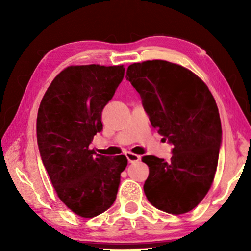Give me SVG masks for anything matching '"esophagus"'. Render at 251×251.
<instances>
[{"label":"esophagus","mask_w":251,"mask_h":251,"mask_svg":"<svg viewBox=\"0 0 251 251\" xmlns=\"http://www.w3.org/2000/svg\"><path fill=\"white\" fill-rule=\"evenodd\" d=\"M126 159H128L129 163L137 162V161L140 160V156H139V155H137V154H133V153H131V152L126 153Z\"/></svg>","instance_id":"esophagus-1"}]
</instances>
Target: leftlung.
Segmentation results:
<instances>
[{
	"instance_id": "8db88e82",
	"label": "left lung",
	"mask_w": 251,
	"mask_h": 251,
	"mask_svg": "<svg viewBox=\"0 0 251 251\" xmlns=\"http://www.w3.org/2000/svg\"><path fill=\"white\" fill-rule=\"evenodd\" d=\"M126 77L153 128L174 145L168 161L143 156L150 169L147 200L168 214H186L203 200L217 169L222 125L214 96L193 72L166 60L130 65Z\"/></svg>"
}]
</instances>
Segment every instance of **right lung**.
<instances>
[{"label":"right lung","instance_id":"right-lung-1","mask_svg":"<svg viewBox=\"0 0 251 251\" xmlns=\"http://www.w3.org/2000/svg\"><path fill=\"white\" fill-rule=\"evenodd\" d=\"M123 75V65L68 66L40 104L36 135L42 162L58 198L80 217H96L114 203L128 164L125 155H99L90 149L102 129V108Z\"/></svg>","mask_w":251,"mask_h":251}]
</instances>
